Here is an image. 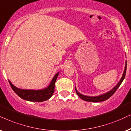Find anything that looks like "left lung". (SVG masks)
Masks as SVG:
<instances>
[{
    "label": "left lung",
    "mask_w": 131,
    "mask_h": 131,
    "mask_svg": "<svg viewBox=\"0 0 131 131\" xmlns=\"http://www.w3.org/2000/svg\"><path fill=\"white\" fill-rule=\"evenodd\" d=\"M126 68H127V62L126 61L125 69H124L123 73L122 74V77H121L120 80H119V82L118 83H117V85H115L112 89H111L110 91L97 96H89V95H83V94H82L81 93H80V92L77 90V88H76L75 87V88L76 93H77V94L79 95V97H80V99H82V100L85 101H86V102H103V101L106 100L107 99H108L110 97H111L114 93H115V92L116 91L117 89L118 88V87L120 86L121 84H122V83L123 82L124 79H125V77L126 72Z\"/></svg>",
    "instance_id": "left-lung-1"
}]
</instances>
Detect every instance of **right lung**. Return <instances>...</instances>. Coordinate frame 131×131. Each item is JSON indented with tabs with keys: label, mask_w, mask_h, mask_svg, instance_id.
Wrapping results in <instances>:
<instances>
[{
	"label": "right lung",
	"mask_w": 131,
	"mask_h": 131,
	"mask_svg": "<svg viewBox=\"0 0 131 131\" xmlns=\"http://www.w3.org/2000/svg\"><path fill=\"white\" fill-rule=\"evenodd\" d=\"M59 72H58L57 74H55L52 80L51 81V83L47 87L41 89H23L18 88L13 85L10 81H8L13 90L20 98L29 102H41L48 100L52 95L54 92L56 81L57 80Z\"/></svg>",
	"instance_id": "1"
}]
</instances>
